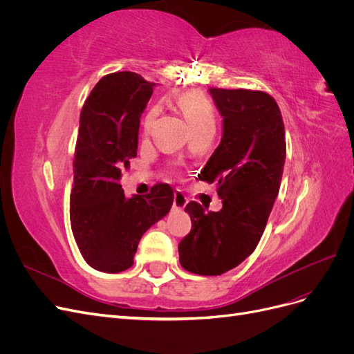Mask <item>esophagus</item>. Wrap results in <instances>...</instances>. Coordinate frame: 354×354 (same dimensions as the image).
Returning a JSON list of instances; mask_svg holds the SVG:
<instances>
[{"mask_svg": "<svg viewBox=\"0 0 354 354\" xmlns=\"http://www.w3.org/2000/svg\"><path fill=\"white\" fill-rule=\"evenodd\" d=\"M186 205H187V198L183 194H181V192H176L173 207L176 209H183Z\"/></svg>", "mask_w": 354, "mask_h": 354, "instance_id": "34e87169", "label": "esophagus"}]
</instances>
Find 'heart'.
I'll return each mask as SVG.
<instances>
[{
	"label": "heart",
	"instance_id": "b5f03b06",
	"mask_svg": "<svg viewBox=\"0 0 354 354\" xmlns=\"http://www.w3.org/2000/svg\"><path fill=\"white\" fill-rule=\"evenodd\" d=\"M177 104L192 128V134L216 131L217 112L212 102L208 97H205V95L201 93L190 91L180 95L177 99ZM158 112V108L153 106V108L149 109V112L146 113L143 120V128L146 133L151 131V128L153 127Z\"/></svg>",
	"mask_w": 354,
	"mask_h": 354
}]
</instances>
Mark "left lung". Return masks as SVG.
<instances>
[{"label": "left lung", "instance_id": "obj_1", "mask_svg": "<svg viewBox=\"0 0 354 354\" xmlns=\"http://www.w3.org/2000/svg\"><path fill=\"white\" fill-rule=\"evenodd\" d=\"M223 116V137L199 180L217 185L223 208L205 211L192 201V229L178 243L180 264L201 276L239 266L259 245L279 194L286 156L285 125L270 94L209 88Z\"/></svg>", "mask_w": 354, "mask_h": 354}]
</instances>
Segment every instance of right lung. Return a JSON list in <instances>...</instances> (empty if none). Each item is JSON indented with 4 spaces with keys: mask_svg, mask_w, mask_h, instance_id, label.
Listing matches in <instances>:
<instances>
[{
    "mask_svg": "<svg viewBox=\"0 0 354 354\" xmlns=\"http://www.w3.org/2000/svg\"><path fill=\"white\" fill-rule=\"evenodd\" d=\"M153 82L134 72H115L94 85L84 102L73 158L71 227L93 269L120 273L134 263L143 233L165 217L174 201L169 185L125 198L121 169L137 156L140 116Z\"/></svg>",
    "mask_w": 354,
    "mask_h": 354,
    "instance_id": "right-lung-1",
    "label": "right lung"
}]
</instances>
